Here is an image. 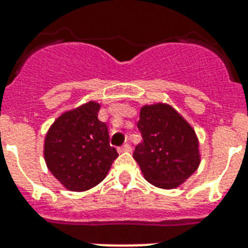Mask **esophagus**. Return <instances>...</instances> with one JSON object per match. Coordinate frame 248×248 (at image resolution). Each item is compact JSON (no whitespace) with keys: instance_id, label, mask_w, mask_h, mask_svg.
Here are the masks:
<instances>
[{"instance_id":"obj_1","label":"esophagus","mask_w":248,"mask_h":248,"mask_svg":"<svg viewBox=\"0 0 248 248\" xmlns=\"http://www.w3.org/2000/svg\"><path fill=\"white\" fill-rule=\"evenodd\" d=\"M118 152H121V153H122V152H131V145L128 143L124 144V145L118 149Z\"/></svg>"}]
</instances>
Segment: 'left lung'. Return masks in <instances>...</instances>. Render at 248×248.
I'll list each match as a JSON object with an SVG mask.
<instances>
[{"mask_svg":"<svg viewBox=\"0 0 248 248\" xmlns=\"http://www.w3.org/2000/svg\"><path fill=\"white\" fill-rule=\"evenodd\" d=\"M138 128L143 141L136 145L134 158L151 184L177 188L196 172L201 162L196 132L171 105H144Z\"/></svg>","mask_w":248,"mask_h":248,"instance_id":"8db88e82","label":"left lung"}]
</instances>
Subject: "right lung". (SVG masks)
I'll return each mask as SVG.
<instances>
[{
    "instance_id": "right-lung-1",
    "label": "right lung",
    "mask_w": 248,
    "mask_h": 248,
    "mask_svg": "<svg viewBox=\"0 0 248 248\" xmlns=\"http://www.w3.org/2000/svg\"><path fill=\"white\" fill-rule=\"evenodd\" d=\"M100 105L89 101L63 113L45 138V161L50 172L72 192L100 183L118 157L109 144L108 127L97 118Z\"/></svg>"
}]
</instances>
